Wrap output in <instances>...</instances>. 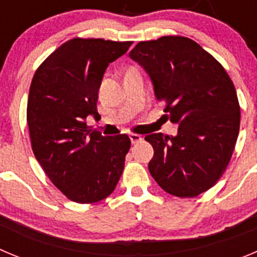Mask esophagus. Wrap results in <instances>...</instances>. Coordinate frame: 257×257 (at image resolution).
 I'll use <instances>...</instances> for the list:
<instances>
[{"label": "esophagus", "mask_w": 257, "mask_h": 257, "mask_svg": "<svg viewBox=\"0 0 257 257\" xmlns=\"http://www.w3.org/2000/svg\"><path fill=\"white\" fill-rule=\"evenodd\" d=\"M129 138H131V142L133 143V145H136V143H140L141 141L143 140L142 136H140V134H131V136H129Z\"/></svg>", "instance_id": "obj_1"}]
</instances>
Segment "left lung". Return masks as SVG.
<instances>
[{"label": "left lung", "instance_id": "left-lung-1", "mask_svg": "<svg viewBox=\"0 0 257 257\" xmlns=\"http://www.w3.org/2000/svg\"><path fill=\"white\" fill-rule=\"evenodd\" d=\"M151 78L164 116L178 134L154 133L152 178L177 197H196L225 172L237 142L241 111L234 84L218 60L195 41L165 36L140 42L129 52Z\"/></svg>", "mask_w": 257, "mask_h": 257}]
</instances>
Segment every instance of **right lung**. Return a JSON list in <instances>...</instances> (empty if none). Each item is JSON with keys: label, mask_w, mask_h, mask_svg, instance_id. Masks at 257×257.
<instances>
[{"label": "right lung", "mask_w": 257, "mask_h": 257, "mask_svg": "<svg viewBox=\"0 0 257 257\" xmlns=\"http://www.w3.org/2000/svg\"><path fill=\"white\" fill-rule=\"evenodd\" d=\"M131 45L73 38L55 50L32 79L27 107L32 150L51 182L74 202L110 196L124 170L128 136L103 137L85 119L98 115L103 74Z\"/></svg>", "instance_id": "right-lung-1"}]
</instances>
